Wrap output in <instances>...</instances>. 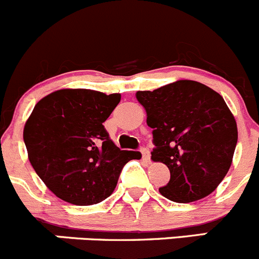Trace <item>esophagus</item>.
<instances>
[{
  "mask_svg": "<svg viewBox=\"0 0 259 259\" xmlns=\"http://www.w3.org/2000/svg\"><path fill=\"white\" fill-rule=\"evenodd\" d=\"M140 152H142L143 159H144L145 162H149V159H150V153H149V150H148L147 148H142V150H140Z\"/></svg>",
  "mask_w": 259,
  "mask_h": 259,
  "instance_id": "obj_1",
  "label": "esophagus"
}]
</instances>
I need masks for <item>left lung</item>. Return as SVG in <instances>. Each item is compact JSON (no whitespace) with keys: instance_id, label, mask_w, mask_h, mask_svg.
Listing matches in <instances>:
<instances>
[{"instance_id":"8db88e82","label":"left lung","mask_w":259,"mask_h":259,"mask_svg":"<svg viewBox=\"0 0 259 259\" xmlns=\"http://www.w3.org/2000/svg\"><path fill=\"white\" fill-rule=\"evenodd\" d=\"M135 96L153 129L152 160L170 172L160 195L180 204L209 196L227 176L238 142L237 122L224 99L188 79Z\"/></svg>"}]
</instances>
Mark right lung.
Instances as JSON below:
<instances>
[{
  "label": "right lung",
  "instance_id": "1",
  "mask_svg": "<svg viewBox=\"0 0 259 259\" xmlns=\"http://www.w3.org/2000/svg\"><path fill=\"white\" fill-rule=\"evenodd\" d=\"M121 95L64 89L42 97L24 127L27 157L36 175L63 201L87 206L114 192L122 167L139 152L120 150L106 121Z\"/></svg>",
  "mask_w": 259,
  "mask_h": 259
}]
</instances>
